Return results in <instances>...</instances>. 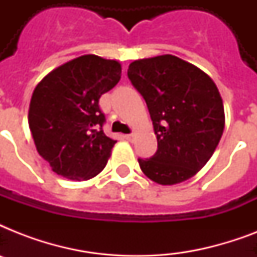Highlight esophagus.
Masks as SVG:
<instances>
[{"label": "esophagus", "mask_w": 257, "mask_h": 257, "mask_svg": "<svg viewBox=\"0 0 257 257\" xmlns=\"http://www.w3.org/2000/svg\"><path fill=\"white\" fill-rule=\"evenodd\" d=\"M133 137H135V135H132V133H131V135H125L124 139H125V140H128V141H132Z\"/></svg>", "instance_id": "obj_1"}]
</instances>
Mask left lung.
<instances>
[{"mask_svg":"<svg viewBox=\"0 0 257 257\" xmlns=\"http://www.w3.org/2000/svg\"><path fill=\"white\" fill-rule=\"evenodd\" d=\"M128 77L144 97L157 139V152L139 159L141 171L161 185L191 179L207 164L223 135L225 117L216 84L172 54L133 61Z\"/></svg>","mask_w":257,"mask_h":257,"instance_id":"1","label":"left lung"}]
</instances>
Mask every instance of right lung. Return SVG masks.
Masks as SVG:
<instances>
[{"label":"right lung","instance_id":"obj_1","mask_svg":"<svg viewBox=\"0 0 257 257\" xmlns=\"http://www.w3.org/2000/svg\"><path fill=\"white\" fill-rule=\"evenodd\" d=\"M121 78V65L85 54L46 74L29 105V128L40 156L69 180H89L108 163L116 140L105 136L100 97Z\"/></svg>","mask_w":257,"mask_h":257}]
</instances>
